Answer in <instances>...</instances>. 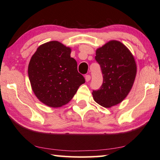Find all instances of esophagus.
Returning a JSON list of instances; mask_svg holds the SVG:
<instances>
[{"label": "esophagus", "instance_id": "34e87169", "mask_svg": "<svg viewBox=\"0 0 160 160\" xmlns=\"http://www.w3.org/2000/svg\"><path fill=\"white\" fill-rule=\"evenodd\" d=\"M85 79H86V81H87V82H88V81L90 80V76L89 74L86 75V76H85Z\"/></svg>", "mask_w": 160, "mask_h": 160}]
</instances>
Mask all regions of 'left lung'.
I'll return each mask as SVG.
<instances>
[{
	"instance_id": "obj_1",
	"label": "left lung",
	"mask_w": 160,
	"mask_h": 160,
	"mask_svg": "<svg viewBox=\"0 0 160 160\" xmlns=\"http://www.w3.org/2000/svg\"><path fill=\"white\" fill-rule=\"evenodd\" d=\"M95 60L103 76L100 88L92 91L94 100L101 106L110 108L124 99L133 86L137 65L133 55L124 44L111 40L96 50Z\"/></svg>"
}]
</instances>
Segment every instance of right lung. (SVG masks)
<instances>
[{"instance_id":"right-lung-1","label":"right lung","mask_w":160,"mask_h":160,"mask_svg":"<svg viewBox=\"0 0 160 160\" xmlns=\"http://www.w3.org/2000/svg\"><path fill=\"white\" fill-rule=\"evenodd\" d=\"M70 53V47L51 41L40 45L31 57L28 73L32 90L48 107L58 108L68 104L85 83Z\"/></svg>"}]
</instances>
